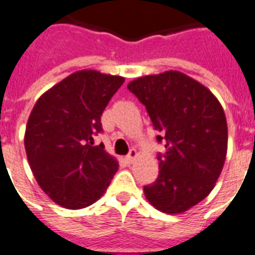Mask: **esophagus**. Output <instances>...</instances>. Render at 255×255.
<instances>
[{"mask_svg":"<svg viewBox=\"0 0 255 255\" xmlns=\"http://www.w3.org/2000/svg\"><path fill=\"white\" fill-rule=\"evenodd\" d=\"M135 157H136V151L132 148V150H130V152L126 155V157H125L126 164H131L132 161H134V159H135Z\"/></svg>","mask_w":255,"mask_h":255,"instance_id":"1","label":"esophagus"}]
</instances>
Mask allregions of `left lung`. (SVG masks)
<instances>
[{"label": "left lung", "mask_w": 255, "mask_h": 255, "mask_svg": "<svg viewBox=\"0 0 255 255\" xmlns=\"http://www.w3.org/2000/svg\"><path fill=\"white\" fill-rule=\"evenodd\" d=\"M150 116L165 152L159 176L143 188L151 205L180 214L207 197L227 156L228 129L223 107L208 88L180 71L140 77L128 85Z\"/></svg>", "instance_id": "1"}]
</instances>
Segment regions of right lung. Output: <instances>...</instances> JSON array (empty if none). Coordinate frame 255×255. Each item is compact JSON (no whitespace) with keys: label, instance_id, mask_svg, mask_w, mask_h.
I'll return each mask as SVG.
<instances>
[{"label":"right lung","instance_id":"1","mask_svg":"<svg viewBox=\"0 0 255 255\" xmlns=\"http://www.w3.org/2000/svg\"><path fill=\"white\" fill-rule=\"evenodd\" d=\"M125 82L96 70L73 73L43 94L29 115L27 159L37 184L62 207L77 210L98 201L119 163L94 144L102 115Z\"/></svg>","mask_w":255,"mask_h":255}]
</instances>
